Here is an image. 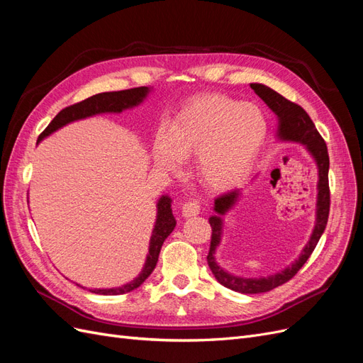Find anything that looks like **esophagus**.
Segmentation results:
<instances>
[{
  "mask_svg": "<svg viewBox=\"0 0 363 363\" xmlns=\"http://www.w3.org/2000/svg\"><path fill=\"white\" fill-rule=\"evenodd\" d=\"M201 212V204L199 201H189V203H184L182 207V213L186 218H191L199 215Z\"/></svg>",
  "mask_w": 363,
  "mask_h": 363,
  "instance_id": "obj_1",
  "label": "esophagus"
}]
</instances>
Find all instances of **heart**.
<instances>
[{
    "label": "heart",
    "instance_id": "1",
    "mask_svg": "<svg viewBox=\"0 0 363 363\" xmlns=\"http://www.w3.org/2000/svg\"><path fill=\"white\" fill-rule=\"evenodd\" d=\"M268 136V123L255 104L223 95L194 98L175 115L156 145L164 168L199 157V174L212 189L233 188L251 169Z\"/></svg>",
    "mask_w": 363,
    "mask_h": 363
}]
</instances>
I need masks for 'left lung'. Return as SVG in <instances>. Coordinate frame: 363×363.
Masks as SVG:
<instances>
[{"label": "left lung", "instance_id": "left-lung-1", "mask_svg": "<svg viewBox=\"0 0 363 363\" xmlns=\"http://www.w3.org/2000/svg\"><path fill=\"white\" fill-rule=\"evenodd\" d=\"M251 89L255 91L263 101L268 104L271 111L279 116L280 127L279 135L280 138L286 140L300 142V144L306 145L312 152L318 163V169H320V182H318V204H316V225L313 230V235L309 242H307L306 248L303 250V255L298 260H295L292 267L286 268L284 271L274 274L267 279H242L235 277L232 274L225 272L224 269L219 268L215 262L213 252L216 245L221 239V228L223 221L221 215H224L230 207L235 206V203L239 199V191H230L224 195H219L215 200V212L216 215L208 218V224L212 227L211 235V248H208L207 255V263L208 268L213 272L216 280L223 284V286L240 292V294H260L268 292L274 288L281 286L283 283L289 281L296 272L301 269V267L307 262L313 252L318 240H320L321 235L324 233L327 221H328V212H330V188H328V152L327 145L320 131L316 130L313 121L307 115L304 108L298 104L289 101L288 98H284L279 92L272 91L271 87L263 86L259 83H251Z\"/></svg>", "mask_w": 363, "mask_h": 363}]
</instances>
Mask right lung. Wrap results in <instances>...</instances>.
<instances>
[{
  "mask_svg": "<svg viewBox=\"0 0 363 363\" xmlns=\"http://www.w3.org/2000/svg\"><path fill=\"white\" fill-rule=\"evenodd\" d=\"M148 91L150 87L140 86V87H133V89H125V91H118V92H103V94H96L94 96L86 98V100L80 103L65 107L56 116H54V119L48 124V127L39 135V140L52 133V131H56L62 125L71 123V121L92 116L96 113H104V112H123L124 108L139 104L142 100H144ZM174 227H175V218L172 215L171 199L169 196H162L160 201L157 203V221H156L155 230H152V236L150 242V255L147 257L145 268L142 271L140 276L131 283L124 284V286L116 288V289H95L91 292L101 294V295H119V294H127L130 291L139 288L140 284L150 277V274L155 271L156 263L159 260L160 248L164 242V239L171 235Z\"/></svg>",
  "mask_w": 363,
  "mask_h": 363,
  "instance_id": "1",
  "label": "right lung"
}]
</instances>
